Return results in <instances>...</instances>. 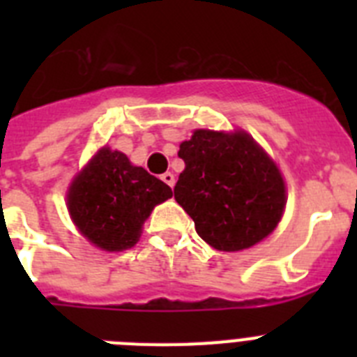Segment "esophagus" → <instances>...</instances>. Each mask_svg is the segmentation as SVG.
<instances>
[{
    "mask_svg": "<svg viewBox=\"0 0 357 357\" xmlns=\"http://www.w3.org/2000/svg\"><path fill=\"white\" fill-rule=\"evenodd\" d=\"M160 178H162V181L166 182V184H168L169 188L173 189V185H175V175H173L172 172H166V173H162V175H160Z\"/></svg>",
    "mask_w": 357,
    "mask_h": 357,
    "instance_id": "34e87169",
    "label": "esophagus"
}]
</instances>
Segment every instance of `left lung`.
<instances>
[{
	"label": "left lung",
	"instance_id": "obj_1",
	"mask_svg": "<svg viewBox=\"0 0 357 357\" xmlns=\"http://www.w3.org/2000/svg\"><path fill=\"white\" fill-rule=\"evenodd\" d=\"M178 157L185 169L173 193L204 241L238 252L272 234L286 206L284 181L247 132L195 130Z\"/></svg>",
	"mask_w": 357,
	"mask_h": 357
}]
</instances>
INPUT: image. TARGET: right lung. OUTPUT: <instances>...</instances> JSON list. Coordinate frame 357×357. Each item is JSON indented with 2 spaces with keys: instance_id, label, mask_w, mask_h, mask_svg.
Returning a JSON list of instances; mask_svg holds the SVG:
<instances>
[{
  "instance_id": "1",
  "label": "right lung",
  "mask_w": 357,
  "mask_h": 357,
  "mask_svg": "<svg viewBox=\"0 0 357 357\" xmlns=\"http://www.w3.org/2000/svg\"><path fill=\"white\" fill-rule=\"evenodd\" d=\"M172 198V188L118 150L102 148L73 181L68 207L73 222L96 247H134L151 209Z\"/></svg>"
}]
</instances>
